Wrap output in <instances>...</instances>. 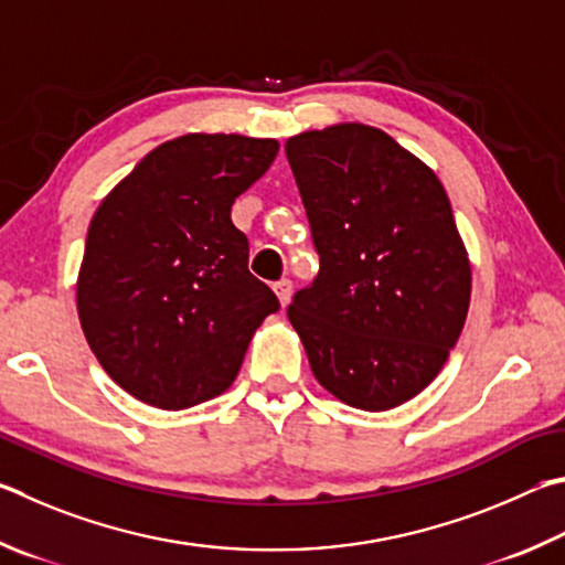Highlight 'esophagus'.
Wrapping results in <instances>:
<instances>
[{"label":"esophagus","instance_id":"obj_1","mask_svg":"<svg viewBox=\"0 0 565 565\" xmlns=\"http://www.w3.org/2000/svg\"><path fill=\"white\" fill-rule=\"evenodd\" d=\"M273 290L277 295V300H280V305L285 308V305H288L290 298H292V280H288V277H282V280H277L273 285Z\"/></svg>","mask_w":565,"mask_h":565}]
</instances>
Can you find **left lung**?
I'll list each match as a JSON object with an SVG mask.
<instances>
[{"label":"left lung","instance_id":"1","mask_svg":"<svg viewBox=\"0 0 565 565\" xmlns=\"http://www.w3.org/2000/svg\"><path fill=\"white\" fill-rule=\"evenodd\" d=\"M285 153L320 273L292 328L324 390L367 412L437 377L469 312L471 265L437 173L364 124L305 131Z\"/></svg>","mask_w":565,"mask_h":565}]
</instances>
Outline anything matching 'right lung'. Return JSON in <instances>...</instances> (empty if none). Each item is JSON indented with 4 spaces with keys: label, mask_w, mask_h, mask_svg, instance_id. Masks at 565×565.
<instances>
[{
    "label": "right lung",
    "mask_w": 565,
    "mask_h": 565,
    "mask_svg": "<svg viewBox=\"0 0 565 565\" xmlns=\"http://www.w3.org/2000/svg\"><path fill=\"white\" fill-rule=\"evenodd\" d=\"M273 138L188 134L153 148L92 217L76 308L102 367L131 397L188 409L223 394L260 322L280 310L247 270L235 198Z\"/></svg>",
    "instance_id": "1"
}]
</instances>
